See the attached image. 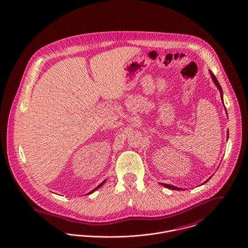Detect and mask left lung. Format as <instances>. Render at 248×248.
Here are the masks:
<instances>
[{"label":"left lung","mask_w":248,"mask_h":248,"mask_svg":"<svg viewBox=\"0 0 248 248\" xmlns=\"http://www.w3.org/2000/svg\"><path fill=\"white\" fill-rule=\"evenodd\" d=\"M211 75H212V79H213V81L215 82V84H216V86H217V88H218V89H219V91H220V94H221V99H222V100H223V98H222V94H223L222 88H221L220 84H219V83H218V81H217V79H216V77H215V74L211 72ZM228 137H229V131H228ZM210 179H211V178H210ZM210 179H209V180H210ZM209 180H208V181H209ZM208 181H206L205 182H207ZM162 185H163V186H165V187L169 188V189H172V190H178V191L182 190V189L179 188V187H175V186H172V185H169V184H165V183H162Z\"/></svg>","instance_id":"1"}]
</instances>
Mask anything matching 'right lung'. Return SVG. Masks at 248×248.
Masks as SVG:
<instances>
[{
  "label": "right lung",
  "mask_w": 248,
  "mask_h": 248,
  "mask_svg": "<svg viewBox=\"0 0 248 248\" xmlns=\"http://www.w3.org/2000/svg\"><path fill=\"white\" fill-rule=\"evenodd\" d=\"M106 182V181H103V182H101V183H100V184H99V186H97V187H96V188H95V189H94V190H92V191H91V192H89V193H88V194H92V193H93V192H95V191H96V190H97V189H99V187H101V186H102V185H103V184H104V182Z\"/></svg>",
  "instance_id": "right-lung-1"
}]
</instances>
